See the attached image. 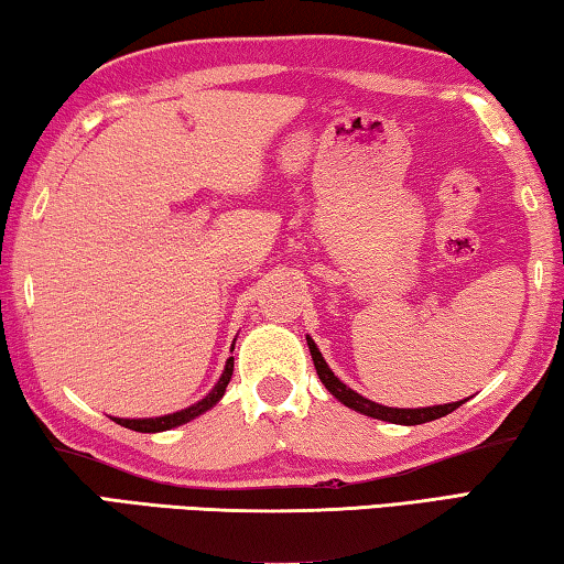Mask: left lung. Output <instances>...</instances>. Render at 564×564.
<instances>
[{
  "instance_id": "1",
  "label": "left lung",
  "mask_w": 564,
  "mask_h": 564,
  "mask_svg": "<svg viewBox=\"0 0 564 564\" xmlns=\"http://www.w3.org/2000/svg\"><path fill=\"white\" fill-rule=\"evenodd\" d=\"M305 343H308V350H311V358H313V366H316V373L321 378V383L328 388V393L343 403L350 410H356L360 415H368V417H376V420H386V423H395V425H420V423H431V420L443 417L447 413H453L455 408H460L465 400H457V403H445V405H427V408H388V405H380L376 400H368L362 398L356 390L348 388L343 380L333 373L330 366L323 358V352L318 350L316 340L311 336H305Z\"/></svg>"
}]
</instances>
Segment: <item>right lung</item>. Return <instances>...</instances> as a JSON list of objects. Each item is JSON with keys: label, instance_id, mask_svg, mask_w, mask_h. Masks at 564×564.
I'll return each instance as SVG.
<instances>
[{"label": "right lung", "instance_id": "add662e5", "mask_svg": "<svg viewBox=\"0 0 564 564\" xmlns=\"http://www.w3.org/2000/svg\"><path fill=\"white\" fill-rule=\"evenodd\" d=\"M236 346V340H234ZM234 346H231V352H234ZM234 376V356L226 360V366L221 370V378L216 380V386L208 390V393L198 400V403L188 405V408H181L176 410V413H169V415H156V417H111L113 423H119L123 427H129V431H137V433H164V431H171V427H178L184 423H191V420L204 415L206 410H212L218 400L224 398L226 393V386L228 380H231Z\"/></svg>", "mask_w": 564, "mask_h": 564}]
</instances>
